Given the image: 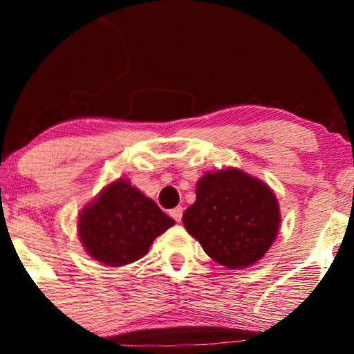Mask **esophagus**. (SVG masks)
I'll list each match as a JSON object with an SVG mask.
<instances>
[{"label":"esophagus","instance_id":"34e87169","mask_svg":"<svg viewBox=\"0 0 354 354\" xmlns=\"http://www.w3.org/2000/svg\"><path fill=\"white\" fill-rule=\"evenodd\" d=\"M182 214H183V207H174V209H171V217L176 222L182 221Z\"/></svg>","mask_w":354,"mask_h":354}]
</instances>
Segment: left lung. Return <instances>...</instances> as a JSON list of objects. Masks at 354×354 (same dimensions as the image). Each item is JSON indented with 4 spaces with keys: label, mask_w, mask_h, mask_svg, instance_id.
I'll use <instances>...</instances> for the list:
<instances>
[{
    "label": "left lung",
    "mask_w": 354,
    "mask_h": 354,
    "mask_svg": "<svg viewBox=\"0 0 354 354\" xmlns=\"http://www.w3.org/2000/svg\"><path fill=\"white\" fill-rule=\"evenodd\" d=\"M183 225L216 263L248 268L275 240L279 205L270 188L248 174L207 172L198 182L196 201L183 212Z\"/></svg>",
    "instance_id": "obj_1"
}]
</instances>
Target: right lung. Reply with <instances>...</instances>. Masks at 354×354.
Listing matches in <instances>:
<instances>
[{"mask_svg": "<svg viewBox=\"0 0 354 354\" xmlns=\"http://www.w3.org/2000/svg\"><path fill=\"white\" fill-rule=\"evenodd\" d=\"M174 224L153 200L118 180L82 212L79 236L91 258L115 268L143 258L153 240Z\"/></svg>", "mask_w": 354, "mask_h": 354, "instance_id": "1", "label": "right lung"}]
</instances>
